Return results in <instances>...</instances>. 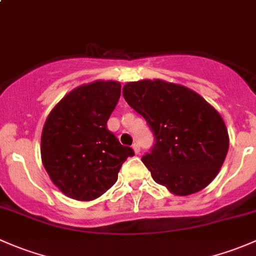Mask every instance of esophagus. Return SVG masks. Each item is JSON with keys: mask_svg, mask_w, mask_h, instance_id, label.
Returning a JSON list of instances; mask_svg holds the SVG:
<instances>
[{"mask_svg": "<svg viewBox=\"0 0 256 256\" xmlns=\"http://www.w3.org/2000/svg\"><path fill=\"white\" fill-rule=\"evenodd\" d=\"M132 148H134V151H135V154H140L141 148H140V144H138V142H135V144H132Z\"/></svg>", "mask_w": 256, "mask_h": 256, "instance_id": "esophagus-1", "label": "esophagus"}]
</instances>
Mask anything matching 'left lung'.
Returning <instances> with one entry per match:
<instances>
[{
  "instance_id": "1",
  "label": "left lung",
  "mask_w": 256,
  "mask_h": 256,
  "mask_svg": "<svg viewBox=\"0 0 256 256\" xmlns=\"http://www.w3.org/2000/svg\"><path fill=\"white\" fill-rule=\"evenodd\" d=\"M122 94L154 132V144L142 162L154 182L176 196L207 187L229 148L219 112L193 90L160 79L128 82Z\"/></svg>"
}]
</instances>
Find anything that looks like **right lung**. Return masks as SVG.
I'll return each instance as SVG.
<instances>
[{"label": "right lung", "mask_w": 256, "mask_h": 256, "mask_svg": "<svg viewBox=\"0 0 256 256\" xmlns=\"http://www.w3.org/2000/svg\"><path fill=\"white\" fill-rule=\"evenodd\" d=\"M121 94L118 82L96 80L66 95L46 120L40 138L43 166L69 198L92 200L118 180L131 147L122 146L106 122Z\"/></svg>", "instance_id": "obj_1"}]
</instances>
